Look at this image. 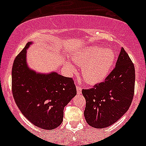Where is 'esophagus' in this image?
<instances>
[{"label":"esophagus","instance_id":"esophagus-1","mask_svg":"<svg viewBox=\"0 0 146 146\" xmlns=\"http://www.w3.org/2000/svg\"><path fill=\"white\" fill-rule=\"evenodd\" d=\"M76 88H77V93L78 94H80L81 92H82V88L80 86H76Z\"/></svg>","mask_w":146,"mask_h":146}]
</instances>
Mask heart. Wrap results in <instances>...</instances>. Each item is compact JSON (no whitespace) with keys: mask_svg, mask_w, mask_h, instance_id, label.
<instances>
[{"mask_svg":"<svg viewBox=\"0 0 146 146\" xmlns=\"http://www.w3.org/2000/svg\"><path fill=\"white\" fill-rule=\"evenodd\" d=\"M115 55L113 51L99 47H90L82 50L73 58V61L82 65V75L88 83H96L104 79L113 66ZM69 69L74 71L72 64Z\"/></svg>","mask_w":146,"mask_h":146,"instance_id":"b5f03b06","label":"heart"}]
</instances>
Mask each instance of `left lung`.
Returning a JSON list of instances; mask_svg holds the SVG:
<instances>
[{"instance_id": "8db88e82", "label": "left lung", "mask_w": 146, "mask_h": 146, "mask_svg": "<svg viewBox=\"0 0 146 146\" xmlns=\"http://www.w3.org/2000/svg\"><path fill=\"white\" fill-rule=\"evenodd\" d=\"M135 66L121 48L115 67L103 82L82 89L86 104L84 116L89 126L104 128L111 126L126 113L135 93Z\"/></svg>"}]
</instances>
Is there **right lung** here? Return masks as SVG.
I'll return each instance as SVG.
<instances>
[{"label": "right lung", "instance_id": "add662e5", "mask_svg": "<svg viewBox=\"0 0 146 146\" xmlns=\"http://www.w3.org/2000/svg\"><path fill=\"white\" fill-rule=\"evenodd\" d=\"M28 42L13 63L11 91L23 115L43 129L57 128L63 121L64 107L77 94L74 80L56 72L44 74L30 69L26 64Z\"/></svg>", "mask_w": 146, "mask_h": 146}]
</instances>
